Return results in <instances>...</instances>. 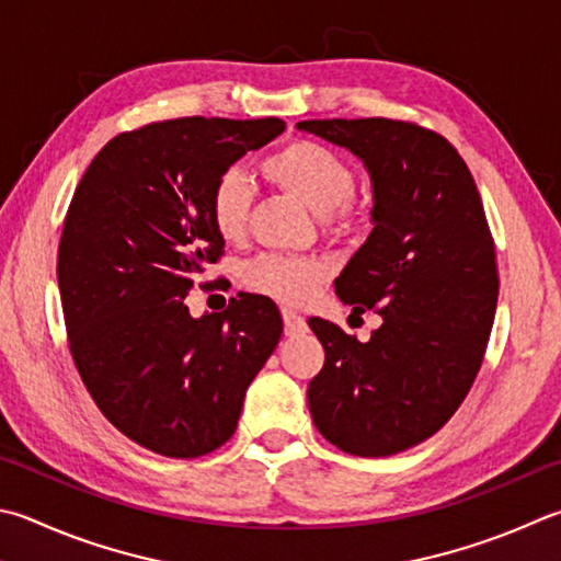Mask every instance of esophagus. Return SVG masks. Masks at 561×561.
Listing matches in <instances>:
<instances>
[{
  "label": "esophagus",
  "instance_id": "obj_1",
  "mask_svg": "<svg viewBox=\"0 0 561 561\" xmlns=\"http://www.w3.org/2000/svg\"><path fill=\"white\" fill-rule=\"evenodd\" d=\"M282 319H284V333L287 335H299L307 331V321H304V316H299L294 309H282Z\"/></svg>",
  "mask_w": 561,
  "mask_h": 561
}]
</instances>
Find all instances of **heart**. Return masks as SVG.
Wrapping results in <instances>:
<instances>
[{
  "instance_id": "b5f03b06",
  "label": "heart",
  "mask_w": 561,
  "mask_h": 561,
  "mask_svg": "<svg viewBox=\"0 0 561 561\" xmlns=\"http://www.w3.org/2000/svg\"><path fill=\"white\" fill-rule=\"evenodd\" d=\"M262 171L282 191L323 216L331 230L358 226L363 210L355 203V174L339 151L311 139H294L262 161ZM252 213V186L240 169H226L213 183L210 220L222 240L245 238ZM331 277L329 262L301 254L267 252L252 260L242 279L257 294L282 304L309 301Z\"/></svg>"
}]
</instances>
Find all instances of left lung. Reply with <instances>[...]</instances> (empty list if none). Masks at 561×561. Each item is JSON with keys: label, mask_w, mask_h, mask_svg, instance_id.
<instances>
[{"label": "left lung", "mask_w": 561, "mask_h": 561, "mask_svg": "<svg viewBox=\"0 0 561 561\" xmlns=\"http://www.w3.org/2000/svg\"><path fill=\"white\" fill-rule=\"evenodd\" d=\"M373 181V232L335 279L355 313L382 325L368 343L309 319L325 360L309 382L316 430L341 451L392 456L451 420L481 370L497 304L495 245L461 154L414 122L307 119Z\"/></svg>", "instance_id": "left-lung-1"}]
</instances>
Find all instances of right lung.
Segmentation results:
<instances>
[{
  "instance_id": "1",
  "label": "right lung",
  "mask_w": 561,
  "mask_h": 561,
  "mask_svg": "<svg viewBox=\"0 0 561 561\" xmlns=\"http://www.w3.org/2000/svg\"><path fill=\"white\" fill-rule=\"evenodd\" d=\"M284 122L181 117L122 131L80 179L58 245L68 345L112 426L169 458L216 451L282 339L274 301L238 294L220 313L186 307L226 240L213 183Z\"/></svg>"
}]
</instances>
